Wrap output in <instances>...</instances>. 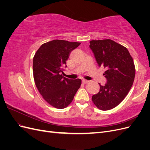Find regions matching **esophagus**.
I'll return each mask as SVG.
<instances>
[{"label":"esophagus","instance_id":"esophagus-1","mask_svg":"<svg viewBox=\"0 0 150 150\" xmlns=\"http://www.w3.org/2000/svg\"><path fill=\"white\" fill-rule=\"evenodd\" d=\"M89 82L88 81H87V80H85V79H83L82 80V83H83V84H86V83H88Z\"/></svg>","mask_w":150,"mask_h":150}]
</instances>
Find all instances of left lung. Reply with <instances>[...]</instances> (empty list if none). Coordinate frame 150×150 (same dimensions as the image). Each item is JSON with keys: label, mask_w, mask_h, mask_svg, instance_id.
<instances>
[{"label": "left lung", "mask_w": 150, "mask_h": 150, "mask_svg": "<svg viewBox=\"0 0 150 150\" xmlns=\"http://www.w3.org/2000/svg\"><path fill=\"white\" fill-rule=\"evenodd\" d=\"M89 43L98 66L106 69L103 75L107 80L104 86L99 83L100 89L92 100L99 110H111L123 100L133 84V58L125 47L111 39L93 40Z\"/></svg>", "instance_id": "8db88e82"}]
</instances>
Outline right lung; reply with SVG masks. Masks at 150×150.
<instances>
[{
    "label": "right lung",
    "mask_w": 150,
    "mask_h": 150,
    "mask_svg": "<svg viewBox=\"0 0 150 150\" xmlns=\"http://www.w3.org/2000/svg\"><path fill=\"white\" fill-rule=\"evenodd\" d=\"M80 42L53 40L43 44L33 58V75L40 94L49 104L57 109L66 108L73 100L81 80L63 77L66 61Z\"/></svg>",
    "instance_id": "add662e5"
}]
</instances>
